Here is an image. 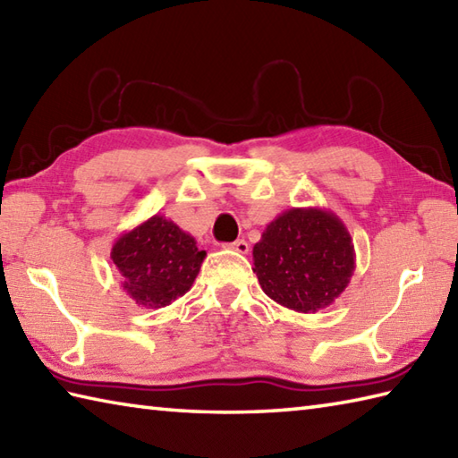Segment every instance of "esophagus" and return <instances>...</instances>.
<instances>
[{"mask_svg": "<svg viewBox=\"0 0 458 458\" xmlns=\"http://www.w3.org/2000/svg\"><path fill=\"white\" fill-rule=\"evenodd\" d=\"M228 248H232V250H234V252H238V254H248V252H250V244H248L246 240L232 242V244H228Z\"/></svg>", "mask_w": 458, "mask_h": 458, "instance_id": "obj_1", "label": "esophagus"}]
</instances>
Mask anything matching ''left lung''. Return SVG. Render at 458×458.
Masks as SVG:
<instances>
[{"label":"left lung","mask_w":458,"mask_h":458,"mask_svg":"<svg viewBox=\"0 0 458 458\" xmlns=\"http://www.w3.org/2000/svg\"><path fill=\"white\" fill-rule=\"evenodd\" d=\"M252 256L267 298L300 313L331 306L355 270L352 234L342 218L318 206L290 208L276 216Z\"/></svg>","instance_id":"left-lung-1"}]
</instances>
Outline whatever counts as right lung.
<instances>
[{
  "label": "right lung",
  "mask_w": 458,
  "mask_h": 458,
  "mask_svg": "<svg viewBox=\"0 0 458 458\" xmlns=\"http://www.w3.org/2000/svg\"><path fill=\"white\" fill-rule=\"evenodd\" d=\"M204 258L196 240L160 214L124 232L111 250L123 290L147 310L166 308L191 290Z\"/></svg>",
  "instance_id": "1"
}]
</instances>
